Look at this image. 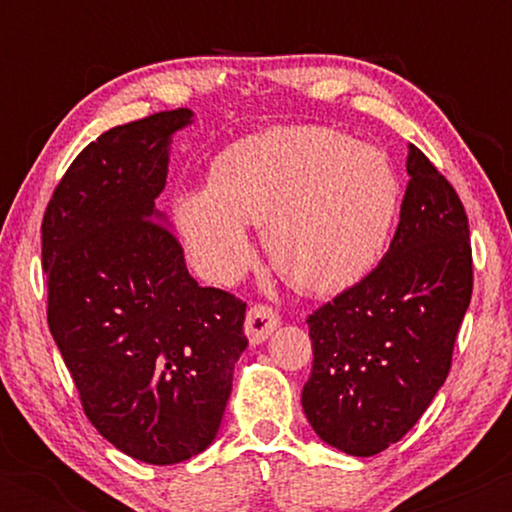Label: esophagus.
Segmentation results:
<instances>
[{"label": "esophagus", "instance_id": "obj_1", "mask_svg": "<svg viewBox=\"0 0 512 512\" xmlns=\"http://www.w3.org/2000/svg\"><path fill=\"white\" fill-rule=\"evenodd\" d=\"M279 322V313L274 308L264 303H255L248 310V317H245V334H248L252 344H262L279 327Z\"/></svg>", "mask_w": 512, "mask_h": 512}]
</instances>
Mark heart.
<instances>
[{"instance_id":"obj_1","label":"heart","mask_w":512,"mask_h":512,"mask_svg":"<svg viewBox=\"0 0 512 512\" xmlns=\"http://www.w3.org/2000/svg\"><path fill=\"white\" fill-rule=\"evenodd\" d=\"M402 185L385 151L330 127H272L226 146L209 185L175 197V231L209 279L255 260L248 223L264 226L276 272L332 296L361 284L390 248Z\"/></svg>"}]
</instances>
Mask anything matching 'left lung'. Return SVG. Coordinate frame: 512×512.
Wrapping results in <instances>:
<instances>
[{
  "instance_id": "8db88e82",
  "label": "left lung",
  "mask_w": 512,
  "mask_h": 512,
  "mask_svg": "<svg viewBox=\"0 0 512 512\" xmlns=\"http://www.w3.org/2000/svg\"><path fill=\"white\" fill-rule=\"evenodd\" d=\"M409 185L390 250L361 284L308 315L313 370L303 411L332 448L378 455L436 397L472 298L464 207L440 170L409 146Z\"/></svg>"
}]
</instances>
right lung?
I'll return each mask as SVG.
<instances>
[{"mask_svg":"<svg viewBox=\"0 0 512 512\" xmlns=\"http://www.w3.org/2000/svg\"><path fill=\"white\" fill-rule=\"evenodd\" d=\"M192 110L103 132L74 158L43 216L48 325L98 433L149 464L185 462L221 426L248 346L245 303L199 286L158 221L168 144Z\"/></svg>","mask_w":512,"mask_h":512,"instance_id":"obj_1","label":"right lung"}]
</instances>
